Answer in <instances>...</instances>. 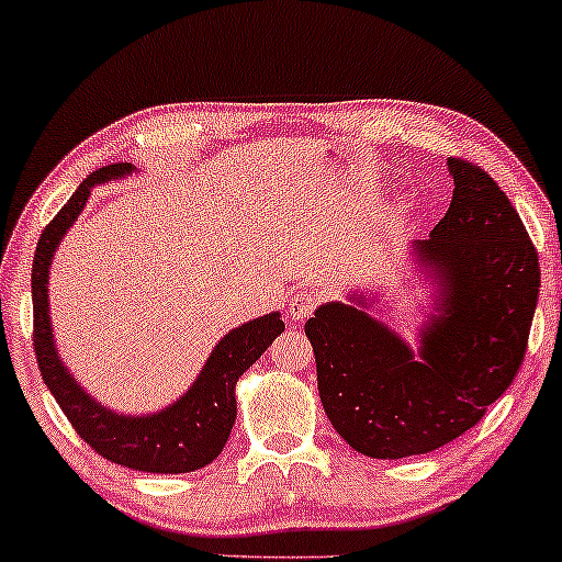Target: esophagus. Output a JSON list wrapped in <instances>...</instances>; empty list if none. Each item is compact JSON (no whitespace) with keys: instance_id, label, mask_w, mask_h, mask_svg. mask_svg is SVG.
<instances>
[{"instance_id":"34e87169","label":"esophagus","mask_w":562,"mask_h":562,"mask_svg":"<svg viewBox=\"0 0 562 562\" xmlns=\"http://www.w3.org/2000/svg\"><path fill=\"white\" fill-rule=\"evenodd\" d=\"M317 304L319 296L314 294V291H296L289 302V312L294 319H306L314 310H317Z\"/></svg>"}]
</instances>
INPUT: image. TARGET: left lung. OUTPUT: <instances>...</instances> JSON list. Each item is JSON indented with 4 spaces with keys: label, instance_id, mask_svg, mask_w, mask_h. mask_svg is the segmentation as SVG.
Listing matches in <instances>:
<instances>
[{
    "label": "left lung",
    "instance_id": "8db88e82",
    "mask_svg": "<svg viewBox=\"0 0 562 562\" xmlns=\"http://www.w3.org/2000/svg\"><path fill=\"white\" fill-rule=\"evenodd\" d=\"M448 168L456 181L448 212L429 240L414 243L440 281L419 350L342 302L322 304L304 325L322 406L368 458L425 456L468 432L512 386L527 352L540 294L535 245L481 166L450 158Z\"/></svg>",
    "mask_w": 562,
    "mask_h": 562
}]
</instances>
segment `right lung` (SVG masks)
Listing matches in <instances>:
<instances>
[{"instance_id": "add662e5", "label": "right lung", "mask_w": 562, "mask_h": 562, "mask_svg": "<svg viewBox=\"0 0 562 562\" xmlns=\"http://www.w3.org/2000/svg\"><path fill=\"white\" fill-rule=\"evenodd\" d=\"M133 173L130 164H112L99 168L81 181L74 196L45 225L33 260V345L37 368L45 386L56 396L60 409L71 422L76 435L91 445V450L112 463L143 473H191L212 463L225 448L233 432L237 404L235 383L256 360L263 356L276 337L283 333L279 312L266 314L235 327L217 342L210 360L191 386L176 404L145 417H122L94 402L68 368L60 363L53 342L48 314V268L58 243L79 217L83 204L97 183Z\"/></svg>"}]
</instances>
